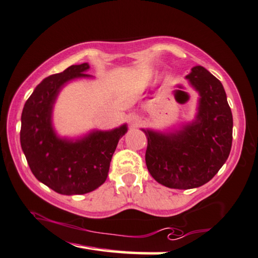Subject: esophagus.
Listing matches in <instances>:
<instances>
[{"label":"esophagus","instance_id":"1","mask_svg":"<svg viewBox=\"0 0 258 258\" xmlns=\"http://www.w3.org/2000/svg\"><path fill=\"white\" fill-rule=\"evenodd\" d=\"M128 123L132 126H138L140 123H141V118H140L139 115L132 114L128 116Z\"/></svg>","mask_w":258,"mask_h":258}]
</instances>
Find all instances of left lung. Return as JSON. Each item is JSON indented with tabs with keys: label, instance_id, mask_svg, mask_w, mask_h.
I'll return each mask as SVG.
<instances>
[{
	"label": "left lung",
	"instance_id": "obj_1",
	"mask_svg": "<svg viewBox=\"0 0 258 258\" xmlns=\"http://www.w3.org/2000/svg\"><path fill=\"white\" fill-rule=\"evenodd\" d=\"M186 78L201 96L196 120L176 133L142 130L149 172L176 189L207 184L227 161L232 144V114L222 83L201 65Z\"/></svg>",
	"mask_w": 258,
	"mask_h": 258
}]
</instances>
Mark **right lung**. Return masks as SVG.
Masks as SVG:
<instances>
[{
    "label": "right lung",
    "instance_id": "right-lung-1",
    "mask_svg": "<svg viewBox=\"0 0 258 258\" xmlns=\"http://www.w3.org/2000/svg\"><path fill=\"white\" fill-rule=\"evenodd\" d=\"M87 63L71 65L44 79L28 98L21 115L20 143L34 176L56 193L81 195L107 179L111 157L126 125L109 132L96 131L76 142L56 137L51 109L60 88L72 79L90 77Z\"/></svg>",
    "mask_w": 258,
    "mask_h": 258
}]
</instances>
